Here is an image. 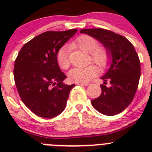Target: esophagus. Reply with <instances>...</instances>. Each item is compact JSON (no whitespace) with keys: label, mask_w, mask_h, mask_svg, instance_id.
Returning a JSON list of instances; mask_svg holds the SVG:
<instances>
[{"label":"esophagus","mask_w":152,"mask_h":152,"mask_svg":"<svg viewBox=\"0 0 152 152\" xmlns=\"http://www.w3.org/2000/svg\"><path fill=\"white\" fill-rule=\"evenodd\" d=\"M76 84H77V85H83V86L89 85V84H88V83H82V82H77L76 83Z\"/></svg>","instance_id":"obj_1"}]
</instances>
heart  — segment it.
<instances>
[{
	"label": "heart",
	"instance_id": "1",
	"mask_svg": "<svg viewBox=\"0 0 152 152\" xmlns=\"http://www.w3.org/2000/svg\"><path fill=\"white\" fill-rule=\"evenodd\" d=\"M74 45L87 53H91V61L96 63L100 68H104L108 63L109 56L107 51L97 48L98 42L92 36L83 35L77 39ZM56 61L61 69L66 70L70 66L69 49L68 46L60 48L56 54ZM97 72V68L94 64L84 68H74L68 72V77L75 82H88Z\"/></svg>",
	"mask_w": 152,
	"mask_h": 152
}]
</instances>
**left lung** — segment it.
<instances>
[{
	"instance_id": "8db88e82",
	"label": "left lung",
	"mask_w": 152,
	"mask_h": 152,
	"mask_svg": "<svg viewBox=\"0 0 152 152\" xmlns=\"http://www.w3.org/2000/svg\"><path fill=\"white\" fill-rule=\"evenodd\" d=\"M80 33L92 36L107 50L110 67L101 77L103 84L99 97L91 100L100 113L114 116L131 103L139 85L141 66L133 45L124 36L103 29H83ZM109 80L110 87L105 85Z\"/></svg>"
}]
</instances>
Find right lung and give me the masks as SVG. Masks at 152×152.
<instances>
[{
  "mask_svg": "<svg viewBox=\"0 0 152 152\" xmlns=\"http://www.w3.org/2000/svg\"><path fill=\"white\" fill-rule=\"evenodd\" d=\"M77 29L52 32L36 36L18 53L13 76L23 103L40 117L51 119L64 111L69 93L75 86L65 84L56 54Z\"/></svg>",
  "mask_w": 152,
  "mask_h": 152,
  "instance_id": "1",
  "label": "right lung"
}]
</instances>
